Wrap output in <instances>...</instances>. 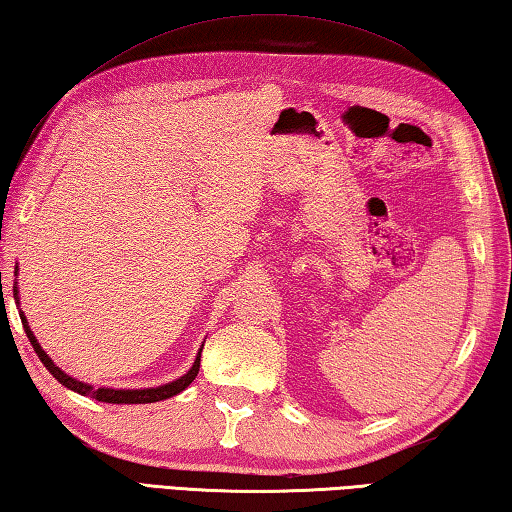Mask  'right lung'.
Instances as JSON below:
<instances>
[{"label": "right lung", "mask_w": 512, "mask_h": 512, "mask_svg": "<svg viewBox=\"0 0 512 512\" xmlns=\"http://www.w3.org/2000/svg\"><path fill=\"white\" fill-rule=\"evenodd\" d=\"M17 271H20V268L15 266V275H17ZM13 297H15V304H20V288H17V282H15V286H13ZM20 320H22V324H24V331H26V336H29V340H31V345H33V349H35V353H37V358L42 360V365L49 369V374L58 380L60 385H64L67 389H71V392H76V394H80V396H89V398H96V401H100V403H114V405H136V403H156V401H165V398H172V396H176V394H181L185 387H188L194 378H197V374H199V367H201V351H203V347L199 349V353H197V358H194V362H192V367L185 371V374L181 376V378H176V380H172V383H165V385H159V387H143V389H114V387H94V385H89V383H82V380H78V378H73V376H69V374H64V371L55 365V362L49 358V353H46L42 347H40V342H37V338L33 336V331H31V327H29V322H26V315H24V311L20 309Z\"/></svg>", "instance_id": "right-lung-1"}]
</instances>
